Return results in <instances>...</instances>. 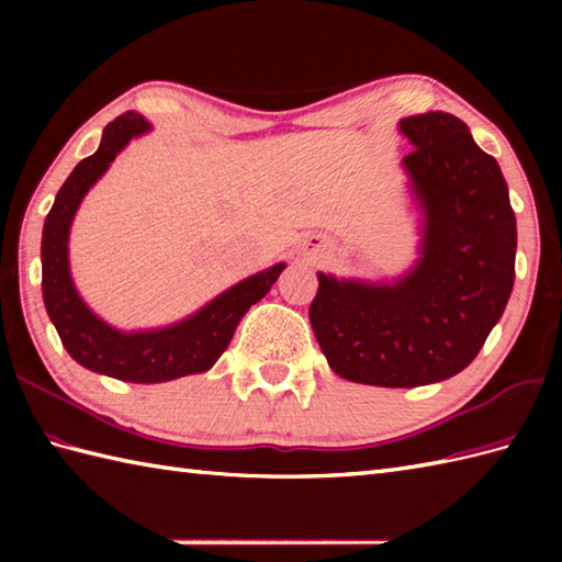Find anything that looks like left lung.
Masks as SVG:
<instances>
[{
	"instance_id": "1",
	"label": "left lung",
	"mask_w": 562,
	"mask_h": 562,
	"mask_svg": "<svg viewBox=\"0 0 562 562\" xmlns=\"http://www.w3.org/2000/svg\"><path fill=\"white\" fill-rule=\"evenodd\" d=\"M403 159L425 207L423 258L396 284L318 274L314 336L338 376L411 389L459 374L481 352L515 284L517 220L497 161L457 115L401 121Z\"/></svg>"
}]
</instances>
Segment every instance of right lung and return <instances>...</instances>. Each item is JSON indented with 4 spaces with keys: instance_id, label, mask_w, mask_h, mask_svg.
I'll list each match as a JSON object with an SVG mask.
<instances>
[{
    "instance_id": "add662e5",
    "label": "right lung",
    "mask_w": 562,
    "mask_h": 562,
    "mask_svg": "<svg viewBox=\"0 0 562 562\" xmlns=\"http://www.w3.org/2000/svg\"><path fill=\"white\" fill-rule=\"evenodd\" d=\"M147 130L149 123L135 111L117 115L113 123L105 125L99 151L81 159L59 188L55 205L45 217L41 246L43 302L65 350L91 372L135 381V384H159V381L207 372L226 350L241 316L268 294L284 270L280 262L258 272L220 294L195 316L161 330L121 333L89 312L69 278V224L81 198L109 169L117 151Z\"/></svg>"
}]
</instances>
